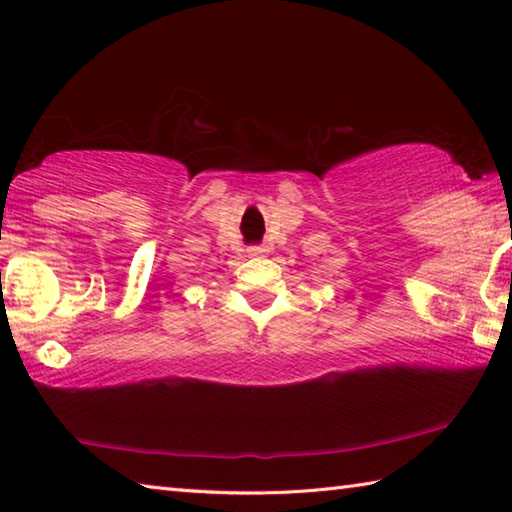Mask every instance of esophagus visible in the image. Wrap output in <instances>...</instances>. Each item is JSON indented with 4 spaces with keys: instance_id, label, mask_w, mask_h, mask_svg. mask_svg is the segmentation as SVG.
<instances>
[{
    "instance_id": "obj_1",
    "label": "esophagus",
    "mask_w": 512,
    "mask_h": 512,
    "mask_svg": "<svg viewBox=\"0 0 512 512\" xmlns=\"http://www.w3.org/2000/svg\"><path fill=\"white\" fill-rule=\"evenodd\" d=\"M266 253H268L266 246H250V248H248V255H250V257H264Z\"/></svg>"
}]
</instances>
